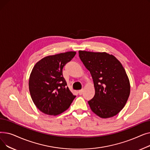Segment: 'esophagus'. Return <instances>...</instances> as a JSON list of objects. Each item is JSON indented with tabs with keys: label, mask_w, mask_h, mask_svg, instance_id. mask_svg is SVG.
Returning <instances> with one entry per match:
<instances>
[{
	"label": "esophagus",
	"mask_w": 150,
	"mask_h": 150,
	"mask_svg": "<svg viewBox=\"0 0 150 150\" xmlns=\"http://www.w3.org/2000/svg\"><path fill=\"white\" fill-rule=\"evenodd\" d=\"M83 93V89L78 91V93H79V95H82Z\"/></svg>",
	"instance_id": "34e87169"
}]
</instances>
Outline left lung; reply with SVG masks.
<instances>
[{
	"label": "left lung",
	"instance_id": "8db88e82",
	"mask_svg": "<svg viewBox=\"0 0 150 150\" xmlns=\"http://www.w3.org/2000/svg\"><path fill=\"white\" fill-rule=\"evenodd\" d=\"M83 64L91 74L96 93L88 101L92 111L101 118L112 117L124 108L130 93L125 70L114 56L106 52L79 51Z\"/></svg>",
	"mask_w": 150,
	"mask_h": 150
}]
</instances>
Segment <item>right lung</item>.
Instances as JSON below:
<instances>
[{"mask_svg": "<svg viewBox=\"0 0 150 150\" xmlns=\"http://www.w3.org/2000/svg\"><path fill=\"white\" fill-rule=\"evenodd\" d=\"M75 52L46 57L35 65L29 78V91L33 103L43 113L57 115L67 110L76 97L67 87L62 69Z\"/></svg>", "mask_w": 150, "mask_h": 150, "instance_id": "1", "label": "right lung"}]
</instances>
